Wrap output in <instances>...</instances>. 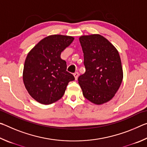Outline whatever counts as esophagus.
Segmentation results:
<instances>
[{
    "label": "esophagus",
    "mask_w": 147,
    "mask_h": 147,
    "mask_svg": "<svg viewBox=\"0 0 147 147\" xmlns=\"http://www.w3.org/2000/svg\"><path fill=\"white\" fill-rule=\"evenodd\" d=\"M74 78H75V80H77V79H78V76H79V73H74Z\"/></svg>",
    "instance_id": "34e87169"
}]
</instances>
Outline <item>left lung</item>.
Returning <instances> with one entry per match:
<instances>
[{
	"instance_id": "1",
	"label": "left lung",
	"mask_w": 147,
	"mask_h": 147,
	"mask_svg": "<svg viewBox=\"0 0 147 147\" xmlns=\"http://www.w3.org/2000/svg\"><path fill=\"white\" fill-rule=\"evenodd\" d=\"M86 71L78 78L84 97L97 105L111 100L120 88L123 71L119 52L100 34L82 36Z\"/></svg>"
}]
</instances>
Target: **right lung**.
I'll return each mask as SVG.
<instances>
[{
    "mask_svg": "<svg viewBox=\"0 0 147 147\" xmlns=\"http://www.w3.org/2000/svg\"><path fill=\"white\" fill-rule=\"evenodd\" d=\"M74 38L64 35H51L31 49L24 61L23 79L27 91L35 100L51 104L64 94L73 74L66 71V61L61 53Z\"/></svg>",
    "mask_w": 147,
    "mask_h": 147,
    "instance_id": "add662e5",
    "label": "right lung"
}]
</instances>
